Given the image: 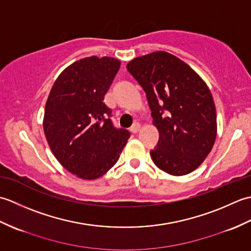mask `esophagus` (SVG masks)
<instances>
[{
  "mask_svg": "<svg viewBox=\"0 0 251 251\" xmlns=\"http://www.w3.org/2000/svg\"><path fill=\"white\" fill-rule=\"evenodd\" d=\"M140 129H141V124H140V123H138V122L134 123L132 126L130 127V131L132 132V134H137V132L139 131Z\"/></svg>",
  "mask_w": 251,
  "mask_h": 251,
  "instance_id": "1",
  "label": "esophagus"
}]
</instances>
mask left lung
Listing matches in <instances>:
<instances>
[{
	"label": "left lung",
	"instance_id": "left-lung-1",
	"mask_svg": "<svg viewBox=\"0 0 251 251\" xmlns=\"http://www.w3.org/2000/svg\"><path fill=\"white\" fill-rule=\"evenodd\" d=\"M127 70L147 94L159 132L150 152L156 166L173 176L193 172L210 153L217 137V114L209 88L193 69L166 51L128 62Z\"/></svg>",
	"mask_w": 251,
	"mask_h": 251
}]
</instances>
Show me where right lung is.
<instances>
[{
    "mask_svg": "<svg viewBox=\"0 0 251 251\" xmlns=\"http://www.w3.org/2000/svg\"><path fill=\"white\" fill-rule=\"evenodd\" d=\"M121 61L86 57L63 70L46 101L43 127L57 161L85 180L98 179L113 167L130 137L115 128L103 102Z\"/></svg>",
    "mask_w": 251,
    "mask_h": 251,
    "instance_id": "right-lung-1",
    "label": "right lung"
}]
</instances>
